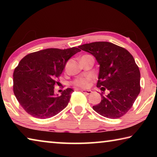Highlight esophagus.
<instances>
[{"instance_id": "1", "label": "esophagus", "mask_w": 157, "mask_h": 157, "mask_svg": "<svg viewBox=\"0 0 157 157\" xmlns=\"http://www.w3.org/2000/svg\"><path fill=\"white\" fill-rule=\"evenodd\" d=\"M82 92L84 93V94H86V95H89V94H91V93H92V91H91V90H86V89H82Z\"/></svg>"}]
</instances>
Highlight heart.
Masks as SVG:
<instances>
[{
    "label": "heart",
    "mask_w": 157,
    "mask_h": 157,
    "mask_svg": "<svg viewBox=\"0 0 157 157\" xmlns=\"http://www.w3.org/2000/svg\"><path fill=\"white\" fill-rule=\"evenodd\" d=\"M90 80H91V78H90L89 77H86V78H79L75 79V80L73 82V84L77 86L86 87L89 85Z\"/></svg>",
    "instance_id": "obj_1"
}]
</instances>
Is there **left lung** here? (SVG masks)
<instances>
[{
	"mask_svg": "<svg viewBox=\"0 0 157 157\" xmlns=\"http://www.w3.org/2000/svg\"><path fill=\"white\" fill-rule=\"evenodd\" d=\"M79 48L94 55L100 65L97 87L102 91V100L93 109L106 118H121L132 108L140 91V73L134 57L124 48L107 41Z\"/></svg>",
	"mask_w": 157,
	"mask_h": 157,
	"instance_id": "1",
	"label": "left lung"
}]
</instances>
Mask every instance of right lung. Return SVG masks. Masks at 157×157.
I'll list each match as a JSON object with an SVG mask.
<instances>
[{"instance_id":"right-lung-1","label":"right lung","mask_w":157,"mask_h":157,"mask_svg":"<svg viewBox=\"0 0 157 157\" xmlns=\"http://www.w3.org/2000/svg\"><path fill=\"white\" fill-rule=\"evenodd\" d=\"M78 48H48L30 53L18 63L13 73V91L21 107L34 118L46 119L68 105L74 91L68 88L60 95L55 85L70 58L80 52Z\"/></svg>"}]
</instances>
